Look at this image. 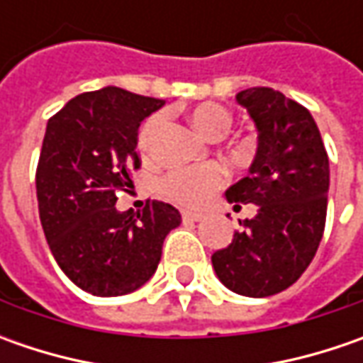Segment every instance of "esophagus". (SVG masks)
Instances as JSON below:
<instances>
[{"label": "esophagus", "mask_w": 363, "mask_h": 363, "mask_svg": "<svg viewBox=\"0 0 363 363\" xmlns=\"http://www.w3.org/2000/svg\"><path fill=\"white\" fill-rule=\"evenodd\" d=\"M182 216H184V220H189V222H200V220L203 218L200 212H189V210H186Z\"/></svg>", "instance_id": "1"}]
</instances>
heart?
I'll use <instances>...</instances> for the list:
<instances>
[{"label": "heart", "mask_w": 363, "mask_h": 363, "mask_svg": "<svg viewBox=\"0 0 363 363\" xmlns=\"http://www.w3.org/2000/svg\"><path fill=\"white\" fill-rule=\"evenodd\" d=\"M191 121L210 139H222L232 127L230 111L226 106L216 105V103H202V105L194 106ZM163 123H165L163 113H157L143 123V127L139 131V149L143 153L149 151V147L155 141ZM224 182H226V172L216 163H210V165H200V167L174 169L172 174L165 175L161 189L169 200L182 203V206L196 208L206 202L212 196V191L220 188Z\"/></svg>", "instance_id": "1"}]
</instances>
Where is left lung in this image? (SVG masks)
<instances>
[{
    "label": "left lung",
    "mask_w": 363,
    "mask_h": 363,
    "mask_svg": "<svg viewBox=\"0 0 363 363\" xmlns=\"http://www.w3.org/2000/svg\"><path fill=\"white\" fill-rule=\"evenodd\" d=\"M258 131L248 175L226 200L257 203L232 242L212 255L222 285L244 297H271L293 285L319 248L328 214L329 160L311 113L267 86L236 94Z\"/></svg>",
    "instance_id": "8db88e82"
}]
</instances>
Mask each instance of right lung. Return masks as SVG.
Here are the masks:
<instances>
[{"mask_svg": "<svg viewBox=\"0 0 363 363\" xmlns=\"http://www.w3.org/2000/svg\"><path fill=\"white\" fill-rule=\"evenodd\" d=\"M163 105L106 86L78 94L48 121L35 172L40 222L64 274L96 297L145 285L165 236L182 222L172 203L155 200L139 212L115 208L141 165L139 125Z\"/></svg>", "mask_w": 363, "mask_h": 363, "instance_id": "add662e5", "label": "right lung"}]
</instances>
